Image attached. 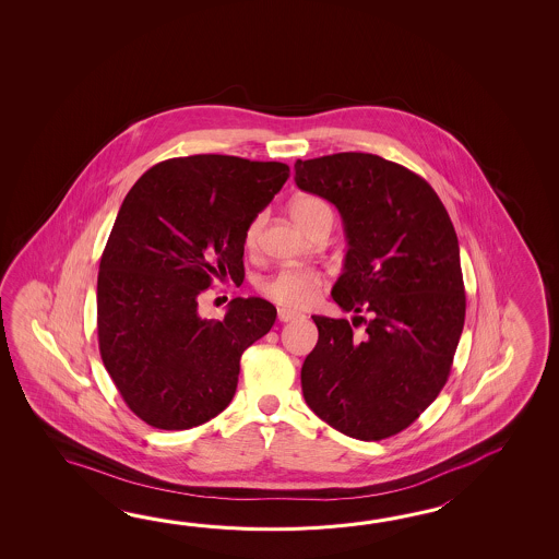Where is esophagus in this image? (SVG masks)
I'll use <instances>...</instances> for the list:
<instances>
[{
    "label": "esophagus",
    "mask_w": 559,
    "mask_h": 559,
    "mask_svg": "<svg viewBox=\"0 0 559 559\" xmlns=\"http://www.w3.org/2000/svg\"><path fill=\"white\" fill-rule=\"evenodd\" d=\"M297 318H299V313L294 309H277V320L280 321H292L297 320Z\"/></svg>",
    "instance_id": "1"
}]
</instances>
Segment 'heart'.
<instances>
[{
  "instance_id": "obj_1",
  "label": "heart",
  "mask_w": 559,
  "mask_h": 559,
  "mask_svg": "<svg viewBox=\"0 0 559 559\" xmlns=\"http://www.w3.org/2000/svg\"><path fill=\"white\" fill-rule=\"evenodd\" d=\"M292 215L299 226L308 229L321 215H332L328 202H323L318 195H299L292 202ZM265 224V215H255L246 229V246L253 248L260 239L262 227ZM323 285V275L309 267H284L274 275L260 282V292L263 296L274 299L275 304L285 308H304L309 306L320 287Z\"/></svg>"
}]
</instances>
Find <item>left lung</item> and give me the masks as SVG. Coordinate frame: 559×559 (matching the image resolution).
<instances>
[{"label": "left lung", "mask_w": 559, "mask_h": 559, "mask_svg": "<svg viewBox=\"0 0 559 559\" xmlns=\"http://www.w3.org/2000/svg\"><path fill=\"white\" fill-rule=\"evenodd\" d=\"M296 183L344 219L347 253L332 297L356 313L352 323L311 316L320 337L301 368L306 404L349 438H390L438 397L464 330L452 219L426 179L380 155L297 159ZM361 322L367 330L354 333Z\"/></svg>", "instance_id": "1"}]
</instances>
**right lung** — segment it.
<instances>
[{"label":"right lung","mask_w":559,"mask_h":559,"mask_svg":"<svg viewBox=\"0 0 559 559\" xmlns=\"http://www.w3.org/2000/svg\"><path fill=\"white\" fill-rule=\"evenodd\" d=\"M289 178L280 162L174 157L147 169L119 207L97 275V337L107 373L147 426L190 429L226 409L239 357L274 325L262 297L203 320L214 277L243 282L251 219Z\"/></svg>","instance_id":"obj_1"}]
</instances>
